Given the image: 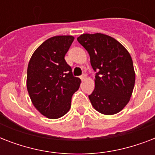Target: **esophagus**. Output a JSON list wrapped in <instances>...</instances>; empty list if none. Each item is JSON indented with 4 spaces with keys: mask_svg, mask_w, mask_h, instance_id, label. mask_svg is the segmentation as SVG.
I'll return each mask as SVG.
<instances>
[{
    "mask_svg": "<svg viewBox=\"0 0 155 155\" xmlns=\"http://www.w3.org/2000/svg\"><path fill=\"white\" fill-rule=\"evenodd\" d=\"M86 77H87V75H85V74H83L82 75H81V76H80V80H84L85 79H86Z\"/></svg>",
    "mask_w": 155,
    "mask_h": 155,
    "instance_id": "1",
    "label": "esophagus"
}]
</instances>
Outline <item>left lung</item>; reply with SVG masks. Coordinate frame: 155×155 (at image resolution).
Listing matches in <instances>:
<instances>
[{"label":"left lung","instance_id":"8db88e82","mask_svg":"<svg viewBox=\"0 0 155 155\" xmlns=\"http://www.w3.org/2000/svg\"><path fill=\"white\" fill-rule=\"evenodd\" d=\"M77 41L90 56L95 71V89L88 96L93 108L104 115L119 113L129 103L134 87L135 72L128 51L108 35L84 34Z\"/></svg>","mask_w":155,"mask_h":155}]
</instances>
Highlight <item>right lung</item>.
Masks as SVG:
<instances>
[{
  "label": "right lung",
  "instance_id": "right-lung-1",
  "mask_svg": "<svg viewBox=\"0 0 155 155\" xmlns=\"http://www.w3.org/2000/svg\"><path fill=\"white\" fill-rule=\"evenodd\" d=\"M73 41L71 35L50 38L36 49L28 64V93L35 108L50 119L68 113L81 83L64 58Z\"/></svg>",
  "mask_w": 155,
  "mask_h": 155
}]
</instances>
